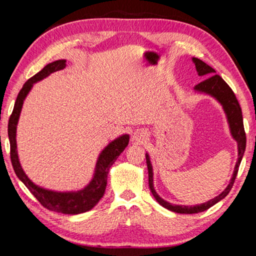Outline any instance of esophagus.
Returning <instances> with one entry per match:
<instances>
[{
	"instance_id": "esophagus-1",
	"label": "esophagus",
	"mask_w": 256,
	"mask_h": 256,
	"mask_svg": "<svg viewBox=\"0 0 256 256\" xmlns=\"http://www.w3.org/2000/svg\"><path fill=\"white\" fill-rule=\"evenodd\" d=\"M148 138V133H146V130H136L133 134V141H136V144H144Z\"/></svg>"
}]
</instances>
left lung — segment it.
<instances>
[{
    "instance_id": "8db88e82",
    "label": "left lung",
    "mask_w": 256,
    "mask_h": 256,
    "mask_svg": "<svg viewBox=\"0 0 256 256\" xmlns=\"http://www.w3.org/2000/svg\"><path fill=\"white\" fill-rule=\"evenodd\" d=\"M193 63L196 64L198 74L200 76H208L206 80H203L200 84L194 86V90L196 92L200 94H209V96L214 97L216 102H220V105L222 106L224 114L227 116V120L229 124V128H230L232 136L234 140L237 142L238 146V158L235 164V170L232 172V177L230 182L226 188H224L222 193L219 194L218 196L211 198L210 201L206 203H202V204H196V206H176L172 204V203L164 201V198L158 196V193L156 192L154 188V170H152V164L150 162V157L148 154H146V166H148V176H149V188L152 196H154L156 200L159 203L160 206H162L166 209L170 210L172 212H177V214H198V212L206 211L214 206L216 203L222 201V198L228 196V193L230 192V190L234 185V182L237 176L238 168H240V164L242 162V156L245 152L246 148V134L244 130V124H242V108L240 106V102H238L235 94L232 90L230 86H229L222 76L216 74L214 68L208 66L206 63L203 62V60H198L196 58H192Z\"/></svg>"
}]
</instances>
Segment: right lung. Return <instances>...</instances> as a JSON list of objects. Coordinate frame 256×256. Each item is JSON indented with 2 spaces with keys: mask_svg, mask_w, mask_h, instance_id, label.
Instances as JSON below:
<instances>
[{
  "mask_svg": "<svg viewBox=\"0 0 256 256\" xmlns=\"http://www.w3.org/2000/svg\"><path fill=\"white\" fill-rule=\"evenodd\" d=\"M66 60H58L55 62H52L40 71L37 74L26 82L22 89L20 90L16 97V100L14 107V112L8 120V140H10V156L11 162L14 166L16 175L19 177V180L27 186V188L32 193V196L40 202V204L54 212H60L64 214H84L97 204L99 200L102 198L105 193L107 185V176L108 172L112 164L115 162V160L118 158V156L123 152L126 148L130 141L128 134H123L115 140L110 142L104 150L99 154V157L94 168V174L90 183L84 186V188L79 190H71V192H58V190H47L40 186L36 185L29 180V177L26 175L22 167L19 162L18 150H16V125L19 122L20 112L22 110V105L26 97L32 90L34 84L40 81L45 78L52 74L53 72L62 70L66 68Z\"/></svg>",
  "mask_w": 256,
  "mask_h": 256,
  "instance_id": "add662e5",
  "label": "right lung"
}]
</instances>
